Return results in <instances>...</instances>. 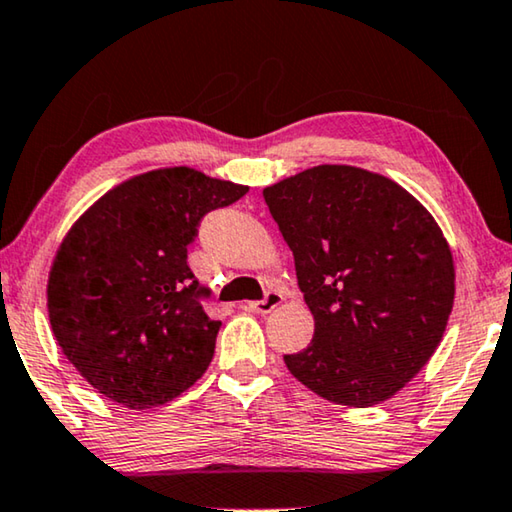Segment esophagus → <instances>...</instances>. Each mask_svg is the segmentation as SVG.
<instances>
[{
    "instance_id": "1",
    "label": "esophagus",
    "mask_w": 512,
    "mask_h": 512,
    "mask_svg": "<svg viewBox=\"0 0 512 512\" xmlns=\"http://www.w3.org/2000/svg\"><path fill=\"white\" fill-rule=\"evenodd\" d=\"M281 302H283V295L277 293V290H270V293H267L263 300L249 302V309L254 311V313H270V311L277 309Z\"/></svg>"
}]
</instances>
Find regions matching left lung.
<instances>
[{"mask_svg":"<svg viewBox=\"0 0 512 512\" xmlns=\"http://www.w3.org/2000/svg\"><path fill=\"white\" fill-rule=\"evenodd\" d=\"M295 256L316 320L288 371L336 405L371 407L428 364L455 297L451 247L430 212L391 178L320 164L263 190Z\"/></svg>","mask_w":512,"mask_h":512,"instance_id":"left-lung-1","label":"left lung"}]
</instances>
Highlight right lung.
Listing matches in <instances>:
<instances>
[{
    "label": "right lung",
    "instance_id": "add662e5",
    "mask_svg": "<svg viewBox=\"0 0 512 512\" xmlns=\"http://www.w3.org/2000/svg\"><path fill=\"white\" fill-rule=\"evenodd\" d=\"M245 185L190 167L155 169L116 185L73 224L54 256L47 313L54 338L86 382L130 410L174 400L206 373L219 320L187 265L210 210Z\"/></svg>",
    "mask_w": 512,
    "mask_h": 512
}]
</instances>
